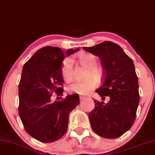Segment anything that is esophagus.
Wrapping results in <instances>:
<instances>
[{
  "instance_id": "1",
  "label": "esophagus",
  "mask_w": 155,
  "mask_h": 155,
  "mask_svg": "<svg viewBox=\"0 0 155 155\" xmlns=\"http://www.w3.org/2000/svg\"><path fill=\"white\" fill-rule=\"evenodd\" d=\"M79 98H80V100H83V99H85V98H86V97H85V96L80 95V96H79Z\"/></svg>"
}]
</instances>
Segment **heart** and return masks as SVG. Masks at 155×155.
Segmentation results:
<instances>
[{
	"mask_svg": "<svg viewBox=\"0 0 155 155\" xmlns=\"http://www.w3.org/2000/svg\"><path fill=\"white\" fill-rule=\"evenodd\" d=\"M80 63L87 68L85 77L87 79L81 81H74L68 85L66 89L70 93L87 94L97 86L98 81H101L104 76V70L101 66L98 65L97 58L90 53H84L78 56ZM61 74L66 81H70L73 78V59L67 57L63 60L61 65Z\"/></svg>",
	"mask_w": 155,
	"mask_h": 155,
	"instance_id": "1",
	"label": "heart"
}]
</instances>
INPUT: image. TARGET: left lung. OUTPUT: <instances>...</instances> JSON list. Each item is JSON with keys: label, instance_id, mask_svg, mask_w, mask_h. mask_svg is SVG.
I'll return each instance as SVG.
<instances>
[{"label": "left lung", "instance_id": "1", "mask_svg": "<svg viewBox=\"0 0 155 155\" xmlns=\"http://www.w3.org/2000/svg\"><path fill=\"white\" fill-rule=\"evenodd\" d=\"M83 50L99 56L104 70L102 84L96 90L102 97L110 98L106 104L94 101L89 116L96 134L107 139L117 138L133 125L139 103V83L133 61L117 44L104 41Z\"/></svg>", "mask_w": 155, "mask_h": 155}]
</instances>
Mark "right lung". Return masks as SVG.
<instances>
[{"mask_svg":"<svg viewBox=\"0 0 155 155\" xmlns=\"http://www.w3.org/2000/svg\"><path fill=\"white\" fill-rule=\"evenodd\" d=\"M70 49L46 46L39 49L25 63L18 85L19 116L28 133L43 143L57 141L68 130L70 112L79 104L78 94L68 95L61 101H51L54 92L63 96L61 65Z\"/></svg>","mask_w":155,"mask_h":155,"instance_id":"add662e5","label":"right lung"}]
</instances>
